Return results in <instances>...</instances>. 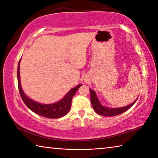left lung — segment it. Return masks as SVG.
Listing matches in <instances>:
<instances>
[{
    "label": "left lung",
    "instance_id": "8db88e82",
    "mask_svg": "<svg viewBox=\"0 0 158 158\" xmlns=\"http://www.w3.org/2000/svg\"><path fill=\"white\" fill-rule=\"evenodd\" d=\"M90 92V101H91L92 107L95 110V112L100 115L102 116H114L117 115L119 114H121L124 112H125L126 110H127L129 108H130L134 104V103L136 102V99L134 102L131 103V104L125 107L122 108H108L105 107L101 104L99 100L98 99L97 97V94L94 90H92L89 89Z\"/></svg>",
    "mask_w": 158,
    "mask_h": 158
}]
</instances>
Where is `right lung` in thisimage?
I'll return each instance as SVG.
<instances>
[{
  "label": "right lung",
  "instance_id": "1",
  "mask_svg": "<svg viewBox=\"0 0 158 158\" xmlns=\"http://www.w3.org/2000/svg\"><path fill=\"white\" fill-rule=\"evenodd\" d=\"M19 64L20 60L19 61V64H18L17 69L18 88H19L20 96L26 106L30 110H31L33 112L35 113L36 114L48 118H59L66 115L69 113L70 108H71L73 97L82 85L80 84L74 88H72L67 93L66 96L58 102L52 103V104H42V103L35 102L34 101L29 99L23 92L20 84Z\"/></svg>",
  "mask_w": 158,
  "mask_h": 158
}]
</instances>
